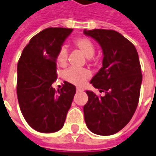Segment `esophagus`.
<instances>
[{
	"label": "esophagus",
	"mask_w": 156,
	"mask_h": 156,
	"mask_svg": "<svg viewBox=\"0 0 156 156\" xmlns=\"http://www.w3.org/2000/svg\"><path fill=\"white\" fill-rule=\"evenodd\" d=\"M82 91H83V89L80 88H77V92H82Z\"/></svg>",
	"instance_id": "obj_1"
}]
</instances>
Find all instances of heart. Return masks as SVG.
I'll list each match as a JSON object with an SVG mask.
<instances>
[{
	"instance_id": "1",
	"label": "heart",
	"mask_w": 156,
	"mask_h": 156,
	"mask_svg": "<svg viewBox=\"0 0 156 156\" xmlns=\"http://www.w3.org/2000/svg\"><path fill=\"white\" fill-rule=\"evenodd\" d=\"M74 44L78 50L85 55L87 58H91L94 54L95 48L94 44L86 38H78L75 40ZM67 60V50L65 47H62L57 53L56 61L61 66H65ZM63 77L73 84L81 86L83 85L86 80L90 77V73L88 70L83 68H75L71 67L63 73Z\"/></svg>"
}]
</instances>
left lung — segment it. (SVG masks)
Wrapping results in <instances>:
<instances>
[{"mask_svg": "<svg viewBox=\"0 0 156 156\" xmlns=\"http://www.w3.org/2000/svg\"><path fill=\"white\" fill-rule=\"evenodd\" d=\"M102 49V67L90 83L104 96L86 90L89 101L83 106L84 120L90 131L112 135L122 130L138 106L142 83L139 55L133 44L114 30H83Z\"/></svg>", "mask_w": 156, "mask_h": 156, "instance_id": "8db88e82", "label": "left lung"}]
</instances>
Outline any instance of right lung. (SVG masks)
Here are the masks:
<instances>
[{
    "label": "right lung",
    "instance_id": "add662e5",
    "mask_svg": "<svg viewBox=\"0 0 156 156\" xmlns=\"http://www.w3.org/2000/svg\"><path fill=\"white\" fill-rule=\"evenodd\" d=\"M73 30H42L26 45L17 64L20 110L29 126L40 133H55L63 127L76 93V87L68 82L57 91L52 87L56 79V55Z\"/></svg>",
    "mask_w": 156,
    "mask_h": 156
}]
</instances>
